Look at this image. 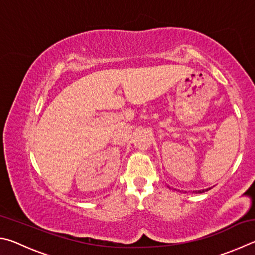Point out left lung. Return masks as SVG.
Segmentation results:
<instances>
[{"label": "left lung", "instance_id": "obj_1", "mask_svg": "<svg viewBox=\"0 0 255 255\" xmlns=\"http://www.w3.org/2000/svg\"><path fill=\"white\" fill-rule=\"evenodd\" d=\"M208 189H211V188H208ZM208 189H203V190H196V191H194L195 194H202V193H205V191H207Z\"/></svg>", "mask_w": 255, "mask_h": 255}]
</instances>
